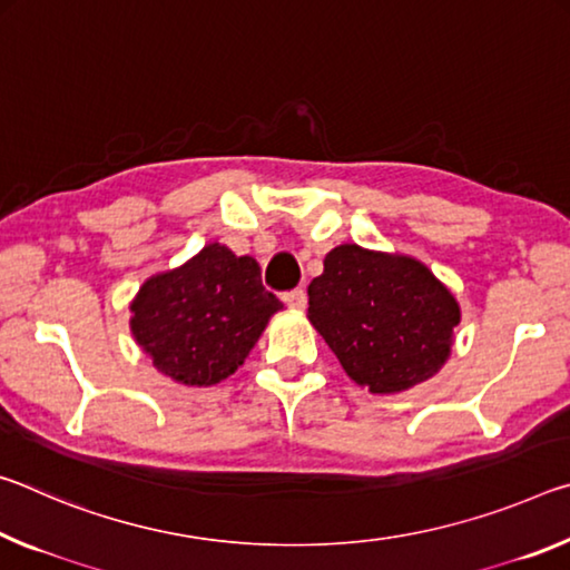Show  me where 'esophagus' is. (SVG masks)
Masks as SVG:
<instances>
[{
	"instance_id": "esophagus-1",
	"label": "esophagus",
	"mask_w": 570,
	"mask_h": 570,
	"mask_svg": "<svg viewBox=\"0 0 570 570\" xmlns=\"http://www.w3.org/2000/svg\"><path fill=\"white\" fill-rule=\"evenodd\" d=\"M283 301L293 307V311H303V307L307 305V293L303 291V287H297V291H291L283 295Z\"/></svg>"
}]
</instances>
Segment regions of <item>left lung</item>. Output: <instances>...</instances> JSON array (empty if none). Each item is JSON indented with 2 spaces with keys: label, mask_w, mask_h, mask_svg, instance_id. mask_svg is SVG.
Wrapping results in <instances>:
<instances>
[{
  "label": "left lung",
  "mask_w": 570,
  "mask_h": 570,
  "mask_svg": "<svg viewBox=\"0 0 570 570\" xmlns=\"http://www.w3.org/2000/svg\"><path fill=\"white\" fill-rule=\"evenodd\" d=\"M307 321L371 394H401L440 373L462 311L416 257L338 245L307 287Z\"/></svg>",
  "instance_id": "8db88e82"
}]
</instances>
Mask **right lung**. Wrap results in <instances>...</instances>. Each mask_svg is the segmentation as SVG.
Wrapping results in <instances>:
<instances>
[{
    "instance_id": "obj_1",
    "label": "right lung",
    "mask_w": 570,
    "mask_h": 570,
    "mask_svg": "<svg viewBox=\"0 0 570 570\" xmlns=\"http://www.w3.org/2000/svg\"><path fill=\"white\" fill-rule=\"evenodd\" d=\"M277 311L283 303L263 287L257 259L209 242L138 287L128 325L158 373L184 386H214L245 363Z\"/></svg>"
}]
</instances>
